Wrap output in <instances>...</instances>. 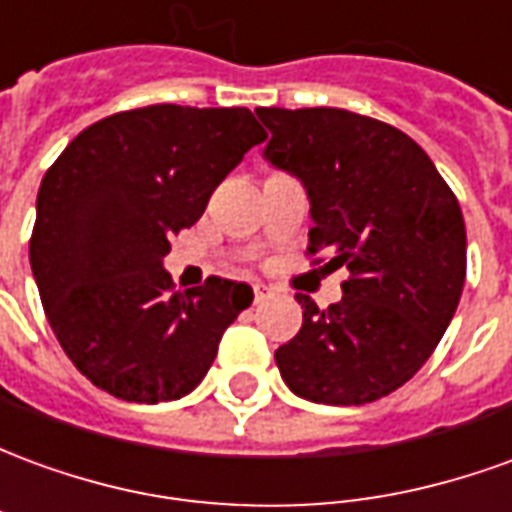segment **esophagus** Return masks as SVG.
<instances>
[{"mask_svg":"<svg viewBox=\"0 0 512 512\" xmlns=\"http://www.w3.org/2000/svg\"><path fill=\"white\" fill-rule=\"evenodd\" d=\"M252 290H255V301H266L274 296V290L268 288V285H263V282H255V285H252Z\"/></svg>","mask_w":512,"mask_h":512,"instance_id":"esophagus-1","label":"esophagus"}]
</instances>
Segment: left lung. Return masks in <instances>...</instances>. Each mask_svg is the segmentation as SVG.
<instances>
[{"instance_id":"obj_1","label":"left lung","mask_w":512,"mask_h":512,"mask_svg":"<svg viewBox=\"0 0 512 512\" xmlns=\"http://www.w3.org/2000/svg\"><path fill=\"white\" fill-rule=\"evenodd\" d=\"M255 112L271 134L263 158L307 191V252L326 249V266L351 271L326 310L301 296L304 323L277 348L279 373L312 403H373L428 362L455 315L461 205L428 153L381 120L332 106Z\"/></svg>"}]
</instances>
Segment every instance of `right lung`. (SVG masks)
I'll list each match as a JSON object with an SVG mask.
<instances>
[{
    "label": "right lung",
    "instance_id": "1",
    "mask_svg": "<svg viewBox=\"0 0 512 512\" xmlns=\"http://www.w3.org/2000/svg\"><path fill=\"white\" fill-rule=\"evenodd\" d=\"M266 139L244 106L156 104L104 117L40 183L29 241L51 329L79 373L128 403L189 395L255 293L211 277L172 293L169 238Z\"/></svg>",
    "mask_w": 512,
    "mask_h": 512
}]
</instances>
